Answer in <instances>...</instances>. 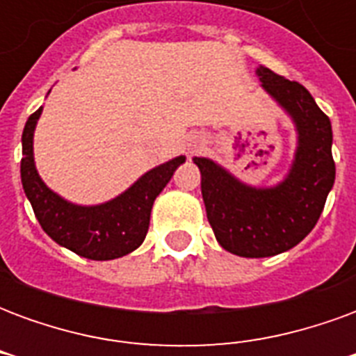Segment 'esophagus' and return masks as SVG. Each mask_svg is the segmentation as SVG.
<instances>
[{
    "instance_id": "1",
    "label": "esophagus",
    "mask_w": 356,
    "mask_h": 356,
    "mask_svg": "<svg viewBox=\"0 0 356 356\" xmlns=\"http://www.w3.org/2000/svg\"><path fill=\"white\" fill-rule=\"evenodd\" d=\"M200 150H202V140L198 139V137H193V139L186 143V152H188L191 156L196 154V152H200Z\"/></svg>"
}]
</instances>
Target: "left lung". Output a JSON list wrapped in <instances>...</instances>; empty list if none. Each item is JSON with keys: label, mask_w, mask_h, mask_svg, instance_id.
Returning a JSON list of instances; mask_svg holds the SVG:
<instances>
[{"label": "left lung", "mask_w": 356, "mask_h": 356, "mask_svg": "<svg viewBox=\"0 0 356 356\" xmlns=\"http://www.w3.org/2000/svg\"><path fill=\"white\" fill-rule=\"evenodd\" d=\"M255 74L298 131L288 175L275 186H252L209 158H194L217 242L240 257H270L298 246L313 231L336 181L330 118L298 81L265 66Z\"/></svg>", "instance_id": "left-lung-1"}]
</instances>
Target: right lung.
<instances>
[{
  "label": "right lung",
  "instance_id": "1",
  "mask_svg": "<svg viewBox=\"0 0 356 356\" xmlns=\"http://www.w3.org/2000/svg\"><path fill=\"white\" fill-rule=\"evenodd\" d=\"M42 110V106L35 110L24 125L20 160L22 188L42 229L58 246L93 261H108L131 254L147 236L156 196L170 183L173 171L185 162V156L147 171L112 200L97 206H78L53 193L35 170L34 131Z\"/></svg>",
  "mask_w": 356,
  "mask_h": 356
}]
</instances>
